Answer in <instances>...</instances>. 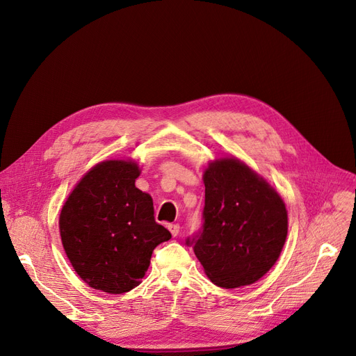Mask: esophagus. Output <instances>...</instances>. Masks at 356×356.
Returning a JSON list of instances; mask_svg holds the SVG:
<instances>
[{"label": "esophagus", "mask_w": 356, "mask_h": 356, "mask_svg": "<svg viewBox=\"0 0 356 356\" xmlns=\"http://www.w3.org/2000/svg\"><path fill=\"white\" fill-rule=\"evenodd\" d=\"M168 229H169V232H171V234L174 236H178V233H179V226L178 225H168Z\"/></svg>", "instance_id": "obj_1"}]
</instances>
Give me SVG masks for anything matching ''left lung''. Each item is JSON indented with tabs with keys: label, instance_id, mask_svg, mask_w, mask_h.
<instances>
[{
	"label": "left lung",
	"instance_id": "obj_1",
	"mask_svg": "<svg viewBox=\"0 0 356 356\" xmlns=\"http://www.w3.org/2000/svg\"><path fill=\"white\" fill-rule=\"evenodd\" d=\"M202 179L204 223L187 245L216 285L238 289L257 282L274 266L286 239L282 198L236 158L210 162Z\"/></svg>",
	"mask_w": 356,
	"mask_h": 356
}]
</instances>
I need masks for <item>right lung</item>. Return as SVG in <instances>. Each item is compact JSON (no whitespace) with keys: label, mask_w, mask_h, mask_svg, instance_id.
<instances>
[{"label":"right lung","mask_w":356,"mask_h":356,"mask_svg":"<svg viewBox=\"0 0 356 356\" xmlns=\"http://www.w3.org/2000/svg\"><path fill=\"white\" fill-rule=\"evenodd\" d=\"M133 161H104L82 177L59 216L60 239L76 274L95 290L122 294L140 284L154 249L171 239L155 222L154 200L134 181Z\"/></svg>","instance_id":"add662e5"}]
</instances>
